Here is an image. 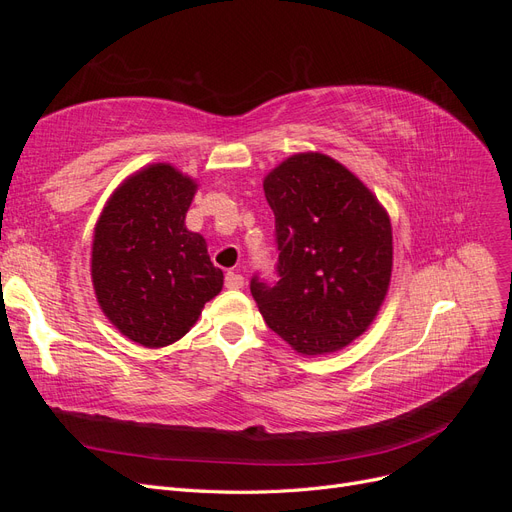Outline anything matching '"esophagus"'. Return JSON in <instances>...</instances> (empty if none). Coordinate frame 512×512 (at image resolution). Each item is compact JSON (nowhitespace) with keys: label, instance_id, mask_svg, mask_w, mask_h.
Masks as SVG:
<instances>
[{"label":"esophagus","instance_id":"obj_1","mask_svg":"<svg viewBox=\"0 0 512 512\" xmlns=\"http://www.w3.org/2000/svg\"><path fill=\"white\" fill-rule=\"evenodd\" d=\"M243 275H239V273H235V271H228L226 273V277H224V284H226V288H230V290H239V288H243Z\"/></svg>","mask_w":512,"mask_h":512}]
</instances>
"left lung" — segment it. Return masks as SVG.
<instances>
[{"label":"left lung","instance_id":"8db88e82","mask_svg":"<svg viewBox=\"0 0 512 512\" xmlns=\"http://www.w3.org/2000/svg\"><path fill=\"white\" fill-rule=\"evenodd\" d=\"M275 215L277 280L252 277L269 329L301 354L342 350L378 316L391 284L389 213L324 153H294L262 181Z\"/></svg>","mask_w":512,"mask_h":512}]
</instances>
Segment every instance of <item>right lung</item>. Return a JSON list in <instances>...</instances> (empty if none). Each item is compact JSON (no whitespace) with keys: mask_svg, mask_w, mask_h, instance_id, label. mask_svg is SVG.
Listing matches in <instances>:
<instances>
[{"mask_svg":"<svg viewBox=\"0 0 512 512\" xmlns=\"http://www.w3.org/2000/svg\"><path fill=\"white\" fill-rule=\"evenodd\" d=\"M194 194L192 177L151 164L119 185L94 230L96 299L104 316L145 348L181 339L224 284L203 235L185 228Z\"/></svg>","mask_w":512,"mask_h":512,"instance_id":"add662e5","label":"right lung"}]
</instances>
